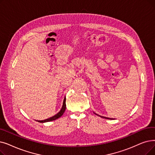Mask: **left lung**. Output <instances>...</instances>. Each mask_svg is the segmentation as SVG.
<instances>
[{"instance_id": "8db88e82", "label": "left lung", "mask_w": 155, "mask_h": 155, "mask_svg": "<svg viewBox=\"0 0 155 155\" xmlns=\"http://www.w3.org/2000/svg\"><path fill=\"white\" fill-rule=\"evenodd\" d=\"M94 114H96V115H97V116H99V117H101V118H105V119H110V120H112V118H107V117H103V116L99 115H97V114H96V113H94Z\"/></svg>"}]
</instances>
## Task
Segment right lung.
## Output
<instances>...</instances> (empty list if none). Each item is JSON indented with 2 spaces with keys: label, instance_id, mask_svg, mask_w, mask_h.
Returning a JSON list of instances; mask_svg holds the SVG:
<instances>
[{
  "label": "right lung",
  "instance_id": "1",
  "mask_svg": "<svg viewBox=\"0 0 155 155\" xmlns=\"http://www.w3.org/2000/svg\"><path fill=\"white\" fill-rule=\"evenodd\" d=\"M66 98H64V100H63V106H62V107L61 108V110H60L57 114H56L54 116H53L52 117H50L49 118L44 120H37V122H40V123H45V122H51V121L55 120L59 118V117H61L63 115V113H64V111L66 110Z\"/></svg>",
  "mask_w": 155,
  "mask_h": 155
}]
</instances>
